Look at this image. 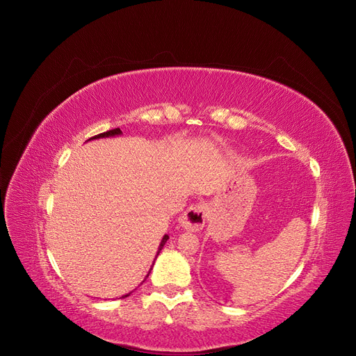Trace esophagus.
Segmentation results:
<instances>
[{
  "label": "esophagus",
  "mask_w": 356,
  "mask_h": 356,
  "mask_svg": "<svg viewBox=\"0 0 356 356\" xmlns=\"http://www.w3.org/2000/svg\"><path fill=\"white\" fill-rule=\"evenodd\" d=\"M207 217V210L204 204H197L190 207L179 217V223L184 229L191 230V232H200L204 227Z\"/></svg>",
  "instance_id": "esophagus-1"
}]
</instances>
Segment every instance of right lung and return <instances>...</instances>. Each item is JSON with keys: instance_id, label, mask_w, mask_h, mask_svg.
<instances>
[{"instance_id": "right-lung-1", "label": "right lung", "mask_w": 356, "mask_h": 356, "mask_svg": "<svg viewBox=\"0 0 356 356\" xmlns=\"http://www.w3.org/2000/svg\"><path fill=\"white\" fill-rule=\"evenodd\" d=\"M120 134H123L122 133V130L120 129H113V130H108V131H104V133H99V134H97V136H94V138H90L88 140H94V139H103V138H114V136H120ZM169 239V236L168 234H165L163 238H162V241H161V243H159V248H158V253H156V257L159 255V252L162 250V248H163V245L166 243V241ZM152 269V268H150ZM149 274H150V270L147 273V275H146V278L149 277ZM145 278V280H146ZM131 293H129V294H124L122 298H126V297H129Z\"/></svg>"}]
</instances>
